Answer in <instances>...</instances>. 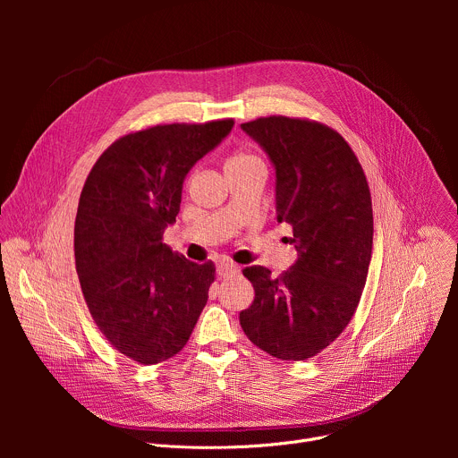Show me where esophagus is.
Masks as SVG:
<instances>
[{
	"label": "esophagus",
	"mask_w": 458,
	"mask_h": 458,
	"mask_svg": "<svg viewBox=\"0 0 458 458\" xmlns=\"http://www.w3.org/2000/svg\"><path fill=\"white\" fill-rule=\"evenodd\" d=\"M241 272V268L233 263H230V260H221V263L217 265V276L219 277H232V276H237Z\"/></svg>",
	"instance_id": "1"
}]
</instances>
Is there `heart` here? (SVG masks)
I'll list each match as a JSON object with an SVG mask.
<instances>
[{
    "instance_id": "1",
    "label": "heart",
    "mask_w": 458,
    "mask_h": 458,
    "mask_svg": "<svg viewBox=\"0 0 458 458\" xmlns=\"http://www.w3.org/2000/svg\"><path fill=\"white\" fill-rule=\"evenodd\" d=\"M248 163H257V159L253 156H248V154H233L228 161H226V168L230 166H241V165H248Z\"/></svg>"
}]
</instances>
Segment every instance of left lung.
<instances>
[{
	"instance_id": "left-lung-1",
	"label": "left lung",
	"mask_w": 458,
	"mask_h": 458,
	"mask_svg": "<svg viewBox=\"0 0 458 458\" xmlns=\"http://www.w3.org/2000/svg\"><path fill=\"white\" fill-rule=\"evenodd\" d=\"M276 170V212L299 253L281 277L265 267L242 274L255 299L239 313L246 337L281 360H304L330 346L360 301L373 250L366 175L335 130L284 115L241 124Z\"/></svg>"
}]
</instances>
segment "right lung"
Listing matches in <instances>:
<instances>
[{
    "label": "right lung",
    "mask_w": 458,
    "mask_h": 458,
    "mask_svg": "<svg viewBox=\"0 0 458 458\" xmlns=\"http://www.w3.org/2000/svg\"><path fill=\"white\" fill-rule=\"evenodd\" d=\"M233 128V119L159 124L112 143L83 186L76 270L106 341L141 364H157L188 343L216 277L214 263L174 253L165 230L175 223L191 166Z\"/></svg>",
    "instance_id": "obj_1"
}]
</instances>
